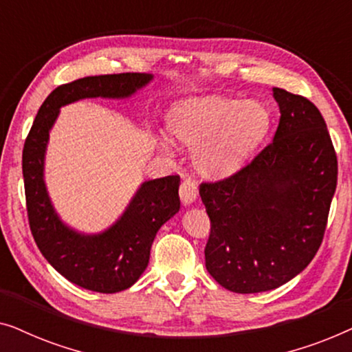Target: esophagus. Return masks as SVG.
<instances>
[{
  "mask_svg": "<svg viewBox=\"0 0 352 352\" xmlns=\"http://www.w3.org/2000/svg\"><path fill=\"white\" fill-rule=\"evenodd\" d=\"M197 195H199V189H197V184L194 181L190 179H184L181 182V187H179V197H181V201L184 205H190L194 204Z\"/></svg>",
  "mask_w": 352,
  "mask_h": 352,
  "instance_id": "esophagus-1",
  "label": "esophagus"
}]
</instances>
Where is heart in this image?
<instances>
[{
  "mask_svg": "<svg viewBox=\"0 0 352 352\" xmlns=\"http://www.w3.org/2000/svg\"><path fill=\"white\" fill-rule=\"evenodd\" d=\"M267 128L269 113L261 104L221 96L186 99L168 115V131L186 147L195 148L197 170L208 177L237 171Z\"/></svg>",
  "mask_w": 352,
  "mask_h": 352,
  "instance_id": "heart-1",
  "label": "heart"
}]
</instances>
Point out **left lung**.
<instances>
[{"label": "left lung", "mask_w": 352, "mask_h": 352, "mask_svg": "<svg viewBox=\"0 0 352 352\" xmlns=\"http://www.w3.org/2000/svg\"><path fill=\"white\" fill-rule=\"evenodd\" d=\"M280 109L274 141L223 181L204 182L211 221L210 276L235 293L274 290L305 271L324 239L338 162L311 100L272 88Z\"/></svg>", "instance_id": "left-lung-1"}]
</instances>
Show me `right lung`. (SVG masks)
Listing matches in <instances>:
<instances>
[{"label":"right lung","mask_w":352,"mask_h":352,"mask_svg":"<svg viewBox=\"0 0 352 352\" xmlns=\"http://www.w3.org/2000/svg\"><path fill=\"white\" fill-rule=\"evenodd\" d=\"M153 76L115 74L85 76L57 86L38 110L25 139L22 173L33 239L60 276L91 292L117 293L138 282L146 271L158 229L179 211V176L142 182L123 214L99 234H81L62 223L45 184V155L50 131L60 107L88 98H129Z\"/></svg>","instance_id":"add662e5"}]
</instances>
